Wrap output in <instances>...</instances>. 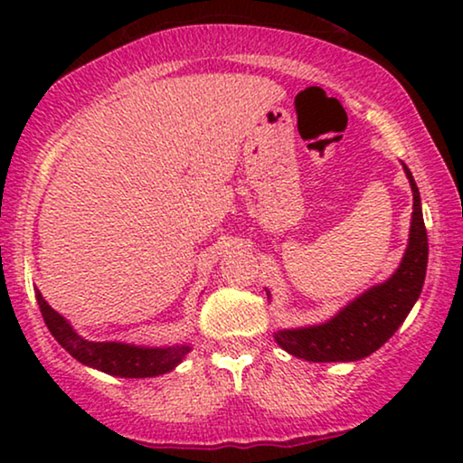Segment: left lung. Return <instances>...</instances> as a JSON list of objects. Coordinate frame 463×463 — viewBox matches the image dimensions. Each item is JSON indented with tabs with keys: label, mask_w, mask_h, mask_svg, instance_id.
Here are the masks:
<instances>
[{
	"label": "left lung",
	"mask_w": 463,
	"mask_h": 463,
	"mask_svg": "<svg viewBox=\"0 0 463 463\" xmlns=\"http://www.w3.org/2000/svg\"><path fill=\"white\" fill-rule=\"evenodd\" d=\"M402 168L413 189V217L409 246L398 269L385 282L347 303L331 320L316 326L278 331L274 337L282 350L309 363H354L379 350L409 316L426 280L428 233L420 189L407 164H402Z\"/></svg>",
	"instance_id": "obj_1"
}]
</instances>
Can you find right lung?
Masks as SVG:
<instances>
[{"instance_id":"obj_1","label":"right lung","mask_w":463,"mask_h":463,"mask_svg":"<svg viewBox=\"0 0 463 463\" xmlns=\"http://www.w3.org/2000/svg\"><path fill=\"white\" fill-rule=\"evenodd\" d=\"M37 306L42 309L43 320L54 339L71 354L81 364L92 366L116 377H157L173 371L176 364L185 358L189 345H170V347H141L118 344V341H88L73 331V326L54 312L43 299L40 290H35Z\"/></svg>"}]
</instances>
